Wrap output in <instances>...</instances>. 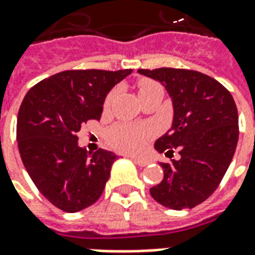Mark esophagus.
<instances>
[{
    "label": "esophagus",
    "mask_w": 255,
    "mask_h": 255,
    "mask_svg": "<svg viewBox=\"0 0 255 255\" xmlns=\"http://www.w3.org/2000/svg\"><path fill=\"white\" fill-rule=\"evenodd\" d=\"M131 160H132L135 164H138L139 166H146L147 164H150V160H147V158H142V157H135V155H131Z\"/></svg>",
    "instance_id": "34e87169"
}]
</instances>
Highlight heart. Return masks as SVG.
<instances>
[{
    "mask_svg": "<svg viewBox=\"0 0 255 255\" xmlns=\"http://www.w3.org/2000/svg\"><path fill=\"white\" fill-rule=\"evenodd\" d=\"M157 89H162L160 84L151 80V79H139L138 90L139 95L149 94L151 91ZM117 94V89L109 91L104 101V108L108 109L112 105ZM154 129L147 126H132V124H126V123H119L108 128L105 131V139L108 143L111 144L113 149L123 151V153H139L144 149L149 139L153 138Z\"/></svg>",
    "mask_w": 255,
    "mask_h": 255,
    "instance_id": "b5f03b06",
    "label": "heart"
}]
</instances>
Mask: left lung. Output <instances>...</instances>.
<instances>
[{
	"mask_svg": "<svg viewBox=\"0 0 255 255\" xmlns=\"http://www.w3.org/2000/svg\"><path fill=\"white\" fill-rule=\"evenodd\" d=\"M139 73L165 86L173 102L172 129L157 139L154 149L180 160L160 162L164 179L150 194L164 206L182 210L206 201L219 187L239 138L238 109L228 90L205 73L157 68L138 69Z\"/></svg>",
	"mask_w": 255,
	"mask_h": 255,
	"instance_id": "left-lung-1",
	"label": "left lung"
}]
</instances>
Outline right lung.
I'll use <instances>...</instances> for the list:
<instances>
[{
  "instance_id": "add662e5",
  "label": "right lung",
  "mask_w": 255,
  "mask_h": 255,
  "mask_svg": "<svg viewBox=\"0 0 255 255\" xmlns=\"http://www.w3.org/2000/svg\"><path fill=\"white\" fill-rule=\"evenodd\" d=\"M132 69H69L31 87L17 115L20 157L36 188L67 213L98 201L117 155L78 146V132L100 120L111 89Z\"/></svg>"
}]
</instances>
